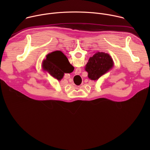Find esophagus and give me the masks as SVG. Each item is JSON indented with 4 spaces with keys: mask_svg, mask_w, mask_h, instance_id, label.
Masks as SVG:
<instances>
[{
    "mask_svg": "<svg viewBox=\"0 0 150 150\" xmlns=\"http://www.w3.org/2000/svg\"><path fill=\"white\" fill-rule=\"evenodd\" d=\"M78 69V70H77V71H78V72H78V73H79V69Z\"/></svg>",
    "mask_w": 150,
    "mask_h": 150,
    "instance_id": "34e87169",
    "label": "esophagus"
}]
</instances>
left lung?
I'll list each match as a JSON object with an SVG mask.
<instances>
[{"instance_id":"1","label":"left lung","mask_w":150,"mask_h":150,"mask_svg":"<svg viewBox=\"0 0 150 150\" xmlns=\"http://www.w3.org/2000/svg\"><path fill=\"white\" fill-rule=\"evenodd\" d=\"M113 67L112 57L104 52H96L90 57L85 69L91 80H97L100 77L108 72Z\"/></svg>"}]
</instances>
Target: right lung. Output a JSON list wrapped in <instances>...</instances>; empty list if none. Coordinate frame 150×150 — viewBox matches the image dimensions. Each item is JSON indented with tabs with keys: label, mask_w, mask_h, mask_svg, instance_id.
<instances>
[{
	"label": "right lung",
	"mask_w": 150,
	"mask_h": 150,
	"mask_svg": "<svg viewBox=\"0 0 150 150\" xmlns=\"http://www.w3.org/2000/svg\"><path fill=\"white\" fill-rule=\"evenodd\" d=\"M42 68L58 81L63 78L65 73H71L74 69L66 56L60 51H55L47 55L46 59L42 62Z\"/></svg>",
	"instance_id": "obj_1"
}]
</instances>
